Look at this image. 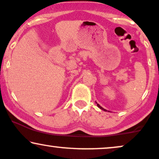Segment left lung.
Returning <instances> with one entry per match:
<instances>
[{"mask_svg":"<svg viewBox=\"0 0 159 159\" xmlns=\"http://www.w3.org/2000/svg\"><path fill=\"white\" fill-rule=\"evenodd\" d=\"M96 103H97V102H96ZM97 106H98V107H99V108H100L101 110H103V111H106V110H105V109H104L102 107H101V106H100V105H99V104H97Z\"/></svg>","mask_w":159,"mask_h":159,"instance_id":"obj_1","label":"left lung"}]
</instances>
